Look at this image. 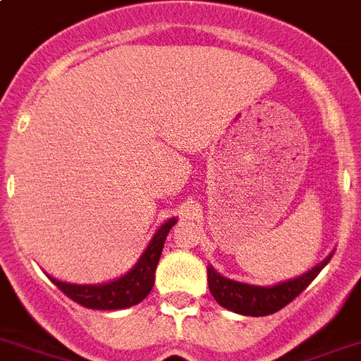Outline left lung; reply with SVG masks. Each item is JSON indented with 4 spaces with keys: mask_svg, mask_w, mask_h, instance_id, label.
I'll return each instance as SVG.
<instances>
[{
    "mask_svg": "<svg viewBox=\"0 0 361 361\" xmlns=\"http://www.w3.org/2000/svg\"><path fill=\"white\" fill-rule=\"evenodd\" d=\"M330 256L319 266L308 271L306 275L293 279V281L282 282L273 288H260V286L241 284V282L225 279L219 273L208 267V288L214 299L223 306V308L236 312L241 315H252V317H262V315H271L288 306L293 299H297L302 291L312 284L315 276L319 275Z\"/></svg>",
    "mask_w": 361,
    "mask_h": 361,
    "instance_id": "obj_1",
    "label": "left lung"
}]
</instances>
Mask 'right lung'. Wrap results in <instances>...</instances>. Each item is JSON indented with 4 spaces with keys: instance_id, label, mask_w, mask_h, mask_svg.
I'll return each instance as SVG.
<instances>
[{
    "instance_id": "obj_1",
    "label": "right lung",
    "mask_w": 361,
    "mask_h": 361,
    "mask_svg": "<svg viewBox=\"0 0 361 361\" xmlns=\"http://www.w3.org/2000/svg\"><path fill=\"white\" fill-rule=\"evenodd\" d=\"M177 219H169L157 231L149 247L138 260V264L127 273L125 276L114 282L103 286H75L59 282L51 279L53 284L62 291V293L75 300L77 305L92 310H121L129 306L138 305L153 290L154 284V269L162 255L164 241L168 238L169 228L173 227Z\"/></svg>"
}]
</instances>
